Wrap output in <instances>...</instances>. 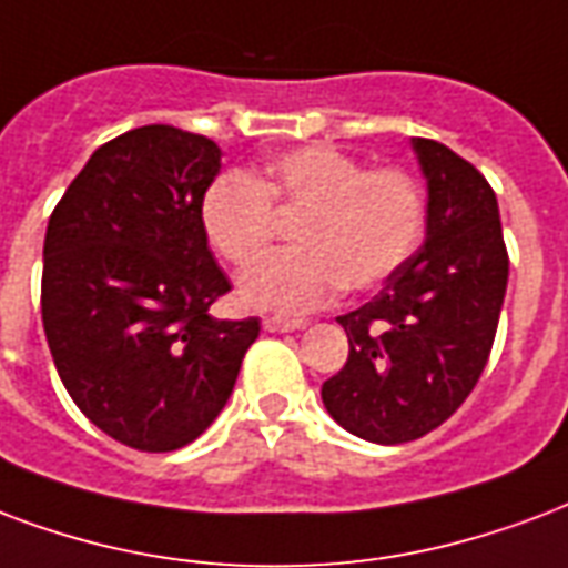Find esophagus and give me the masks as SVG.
<instances>
[{
  "label": "esophagus",
  "mask_w": 568,
  "mask_h": 568,
  "mask_svg": "<svg viewBox=\"0 0 568 568\" xmlns=\"http://www.w3.org/2000/svg\"><path fill=\"white\" fill-rule=\"evenodd\" d=\"M262 327H265L267 333H292V331H303V327H306V322H288V318H265V322H262Z\"/></svg>",
  "instance_id": "1"
}]
</instances>
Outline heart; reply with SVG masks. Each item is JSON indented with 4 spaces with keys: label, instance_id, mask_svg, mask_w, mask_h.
Returning <instances> with one entry per match:
<instances>
[{
    "label": "heart",
    "instance_id": "b5f03b06",
    "mask_svg": "<svg viewBox=\"0 0 568 568\" xmlns=\"http://www.w3.org/2000/svg\"><path fill=\"white\" fill-rule=\"evenodd\" d=\"M274 211L297 216V250L246 271L237 297L250 310L301 315L331 301L339 283L372 292L417 246L423 196L402 169H366L331 145H303L267 160L258 179L216 175L199 202L207 241L232 265L250 267L274 241Z\"/></svg>",
    "mask_w": 568,
    "mask_h": 568
}]
</instances>
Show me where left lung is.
<instances>
[{
  "label": "left lung",
  "instance_id": "obj_1",
  "mask_svg": "<svg viewBox=\"0 0 568 568\" xmlns=\"http://www.w3.org/2000/svg\"><path fill=\"white\" fill-rule=\"evenodd\" d=\"M426 237L369 303L336 322L348 363L322 384L327 414L372 444H408L470 396L488 363L509 258L495 190L456 151L410 140Z\"/></svg>",
  "mask_w": 568,
  "mask_h": 568
}]
</instances>
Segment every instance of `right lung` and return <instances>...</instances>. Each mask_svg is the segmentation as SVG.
Masks as SVG:
<instances>
[{"mask_svg":"<svg viewBox=\"0 0 568 568\" xmlns=\"http://www.w3.org/2000/svg\"><path fill=\"white\" fill-rule=\"evenodd\" d=\"M220 145L172 124L94 151L43 237L47 345L77 408L142 453L196 440L232 396L258 318L216 322L229 292L199 202Z\"/></svg>","mask_w":568,"mask_h":568,"instance_id":"right-lung-1","label":"right lung"}]
</instances>
